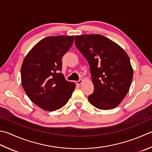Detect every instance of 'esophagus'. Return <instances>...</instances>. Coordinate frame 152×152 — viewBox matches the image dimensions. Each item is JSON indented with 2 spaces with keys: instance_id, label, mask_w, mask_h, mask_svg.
<instances>
[{
  "instance_id": "34e87169",
  "label": "esophagus",
  "mask_w": 152,
  "mask_h": 152,
  "mask_svg": "<svg viewBox=\"0 0 152 152\" xmlns=\"http://www.w3.org/2000/svg\"><path fill=\"white\" fill-rule=\"evenodd\" d=\"M83 79H80L79 81H76L75 83H76L77 85H81V84L83 83Z\"/></svg>"
}]
</instances>
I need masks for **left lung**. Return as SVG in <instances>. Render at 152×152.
Returning <instances> with one entry per match:
<instances>
[{"mask_svg":"<svg viewBox=\"0 0 152 152\" xmlns=\"http://www.w3.org/2000/svg\"><path fill=\"white\" fill-rule=\"evenodd\" d=\"M75 44L89 64L94 91L88 96L101 110L116 108L130 89L133 69L126 52L101 34L75 36Z\"/></svg>","mask_w":152,"mask_h":152,"instance_id":"left-lung-1","label":"left lung"}]
</instances>
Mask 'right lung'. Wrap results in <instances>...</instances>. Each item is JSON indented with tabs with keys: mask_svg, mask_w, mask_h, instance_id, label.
<instances>
[{
	"mask_svg": "<svg viewBox=\"0 0 152 152\" xmlns=\"http://www.w3.org/2000/svg\"><path fill=\"white\" fill-rule=\"evenodd\" d=\"M73 40L74 36L47 37L31 48L22 62V87L31 101L43 110L61 108L75 89V83L67 81L59 73L62 57Z\"/></svg>",
	"mask_w": 152,
	"mask_h": 152,
	"instance_id": "obj_1",
	"label": "right lung"
}]
</instances>
